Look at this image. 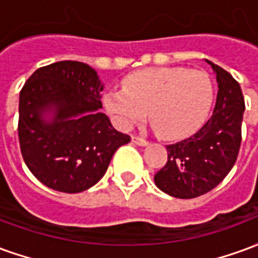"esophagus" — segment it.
Here are the masks:
<instances>
[{
  "instance_id": "1",
  "label": "esophagus",
  "mask_w": 258,
  "mask_h": 258,
  "mask_svg": "<svg viewBox=\"0 0 258 258\" xmlns=\"http://www.w3.org/2000/svg\"><path fill=\"white\" fill-rule=\"evenodd\" d=\"M131 141L134 142L135 145H140V146H146L149 142L146 140H144V138H141V137H137V135H133V138H131Z\"/></svg>"
}]
</instances>
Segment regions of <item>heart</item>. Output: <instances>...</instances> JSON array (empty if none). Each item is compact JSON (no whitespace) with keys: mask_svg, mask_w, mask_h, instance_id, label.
<instances>
[{"mask_svg":"<svg viewBox=\"0 0 258 258\" xmlns=\"http://www.w3.org/2000/svg\"><path fill=\"white\" fill-rule=\"evenodd\" d=\"M214 85L203 70L149 68L123 79V90L107 91L103 106L121 130H130L149 113L166 140H178L199 128L210 112Z\"/></svg>","mask_w":258,"mask_h":258,"instance_id":"b5f03b06","label":"heart"}]
</instances>
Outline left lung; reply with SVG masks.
<instances>
[{
	"label": "left lung",
	"instance_id": "8db88e82",
	"mask_svg": "<svg viewBox=\"0 0 258 258\" xmlns=\"http://www.w3.org/2000/svg\"><path fill=\"white\" fill-rule=\"evenodd\" d=\"M206 62L218 83L213 114L196 134L166 146L167 163L155 175L157 188L178 199L198 198L216 188L233 167L242 141L244 99L240 85L227 70Z\"/></svg>",
	"mask_w": 258,
	"mask_h": 258
}]
</instances>
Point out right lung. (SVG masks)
I'll list each match as a JSON object with an SVG mask.
<instances>
[{
    "mask_svg": "<svg viewBox=\"0 0 258 258\" xmlns=\"http://www.w3.org/2000/svg\"><path fill=\"white\" fill-rule=\"evenodd\" d=\"M103 84L83 62L37 69L19 96V142L26 166L51 189L77 194L105 175L130 138L102 113Z\"/></svg>",
    "mask_w": 258,
    "mask_h": 258,
    "instance_id": "1",
    "label": "right lung"
}]
</instances>
